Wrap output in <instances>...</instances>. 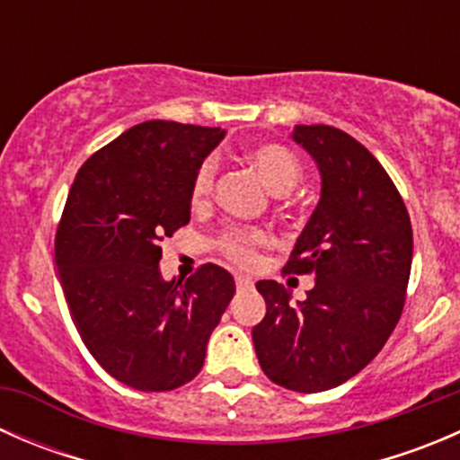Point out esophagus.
<instances>
[{"mask_svg": "<svg viewBox=\"0 0 460 460\" xmlns=\"http://www.w3.org/2000/svg\"><path fill=\"white\" fill-rule=\"evenodd\" d=\"M235 287H238V291L252 289L253 280H252V278H247V276H235Z\"/></svg>", "mask_w": 460, "mask_h": 460, "instance_id": "1", "label": "esophagus"}]
</instances>
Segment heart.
<instances>
[{"label":"heart","instance_id":"obj_1","mask_svg":"<svg viewBox=\"0 0 460 460\" xmlns=\"http://www.w3.org/2000/svg\"><path fill=\"white\" fill-rule=\"evenodd\" d=\"M249 160L262 175L264 182L269 189L276 193H285L294 187L300 180L303 166L300 160L289 151L287 146L276 142H264L256 144L249 151ZM216 175H217V162L216 157H204L198 164L196 173L191 178V187H189V196L191 202L204 204L213 196V187H216ZM267 240V235L258 229H244V226H231V229L222 231L220 235V252L225 253L231 262L240 264V267H252L256 262L258 247Z\"/></svg>","mask_w":460,"mask_h":460}]
</instances>
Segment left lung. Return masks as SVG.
<instances>
[{"instance_id": "1", "label": "left lung", "mask_w": 460, "mask_h": 460, "mask_svg": "<svg viewBox=\"0 0 460 460\" xmlns=\"http://www.w3.org/2000/svg\"><path fill=\"white\" fill-rule=\"evenodd\" d=\"M294 140L318 162L323 196L285 271L314 273L316 287L289 305L285 285L256 282L267 314L252 336L269 380L316 394L358 374L392 336L414 238L396 184L363 144L327 124H298Z\"/></svg>"}]
</instances>
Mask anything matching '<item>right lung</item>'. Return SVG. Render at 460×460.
Returning a JSON list of instances; mask_svg holds the SVG:
<instances>
[{
    "label": "right lung",
    "mask_w": 460,
    "mask_h": 460,
    "mask_svg": "<svg viewBox=\"0 0 460 460\" xmlns=\"http://www.w3.org/2000/svg\"><path fill=\"white\" fill-rule=\"evenodd\" d=\"M217 127L151 119L80 166L55 234V264L77 333L106 374L169 392L200 374L207 342L235 294L202 264L164 282L160 243L191 217V178L220 144Z\"/></svg>",
    "instance_id": "add662e5"
}]
</instances>
